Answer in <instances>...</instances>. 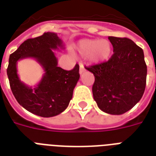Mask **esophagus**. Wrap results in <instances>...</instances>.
I'll return each instance as SVG.
<instances>
[{
    "instance_id": "obj_1",
    "label": "esophagus",
    "mask_w": 156,
    "mask_h": 156,
    "mask_svg": "<svg viewBox=\"0 0 156 156\" xmlns=\"http://www.w3.org/2000/svg\"><path fill=\"white\" fill-rule=\"evenodd\" d=\"M83 72H85V68H84V66H83L82 64H80V67H79V73L82 74Z\"/></svg>"
}]
</instances>
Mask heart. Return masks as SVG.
Masks as SVG:
<instances>
[{
    "mask_svg": "<svg viewBox=\"0 0 156 156\" xmlns=\"http://www.w3.org/2000/svg\"><path fill=\"white\" fill-rule=\"evenodd\" d=\"M76 51L80 56L88 57L93 62H102L110 57L112 47L108 40L83 39L77 44Z\"/></svg>",
    "mask_w": 156,
    "mask_h": 156,
    "instance_id": "b5f03b06",
    "label": "heart"
}]
</instances>
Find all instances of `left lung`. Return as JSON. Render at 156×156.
I'll list each match as a JSON object with an SVG mask.
<instances>
[{
    "instance_id": "8db88e82",
    "label": "left lung",
    "mask_w": 156,
    "mask_h": 156,
    "mask_svg": "<svg viewBox=\"0 0 156 156\" xmlns=\"http://www.w3.org/2000/svg\"><path fill=\"white\" fill-rule=\"evenodd\" d=\"M113 55L107 62L86 67L95 76L94 100L100 110L121 115L143 97L147 82L143 50L128 38L109 36Z\"/></svg>"
}]
</instances>
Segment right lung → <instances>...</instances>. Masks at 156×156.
<instances>
[{
	"mask_svg": "<svg viewBox=\"0 0 156 156\" xmlns=\"http://www.w3.org/2000/svg\"><path fill=\"white\" fill-rule=\"evenodd\" d=\"M63 48V42L56 33L47 32L24 41L9 56L7 75L12 92L21 106L35 115L43 117L59 115L67 108L73 97V89L80 78L79 66L76 65L69 71L57 66L58 61L53 50ZM25 58H35L45 72L34 88L22 82L18 77L17 61Z\"/></svg>",
	"mask_w": 156,
	"mask_h": 156,
	"instance_id": "right-lung-1",
	"label": "right lung"
}]
</instances>
